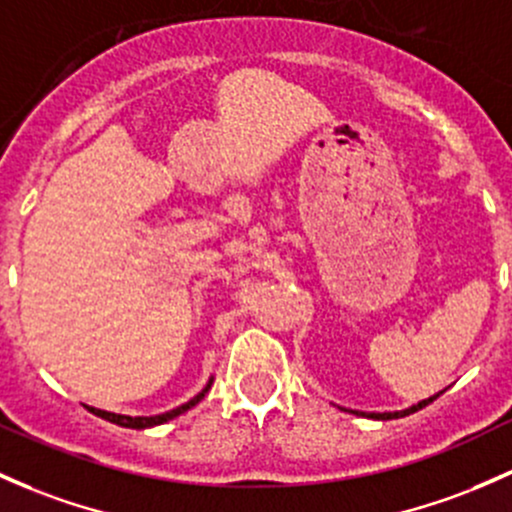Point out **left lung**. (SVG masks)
<instances>
[{"mask_svg":"<svg viewBox=\"0 0 512 512\" xmlns=\"http://www.w3.org/2000/svg\"><path fill=\"white\" fill-rule=\"evenodd\" d=\"M441 392H444V390H441ZM441 392H437V395H434V397H439V395H441ZM434 397H427V400L417 402V405L407 407V410H397V412H368V414H365V412H363V417H370V419H383V422H385V419H400V417H407V414H412V412L422 410V407H427V405H429V402H432V400H434Z\"/></svg>","mask_w":512,"mask_h":512,"instance_id":"8db88e82","label":"left lung"}]
</instances>
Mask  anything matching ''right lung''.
I'll list each match as a JSON object with an SVG mask.
<instances>
[{
	"label": "right lung",
	"instance_id": "add662e5",
	"mask_svg": "<svg viewBox=\"0 0 512 512\" xmlns=\"http://www.w3.org/2000/svg\"><path fill=\"white\" fill-rule=\"evenodd\" d=\"M211 385H213V375H211V378H208L206 387H203V390L198 392L196 397H191V400L184 402V405L174 407V410H169V412H164V414H152V417H129V414H115V412H107V410H98V407H88V410L93 412V414H98V417H102V419H107V422L120 424V427H127V429L159 427V424H166V422H169V419L179 417V414H184V412L191 410V407H196L198 402H201L203 397L208 395V390H211Z\"/></svg>",
	"mask_w": 512,
	"mask_h": 512
}]
</instances>
